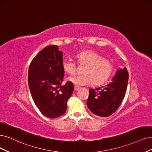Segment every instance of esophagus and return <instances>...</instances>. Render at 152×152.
I'll list each match as a JSON object with an SVG mask.
<instances>
[{"instance_id":"1","label":"esophagus","mask_w":152,"mask_h":152,"mask_svg":"<svg viewBox=\"0 0 152 152\" xmlns=\"http://www.w3.org/2000/svg\"><path fill=\"white\" fill-rule=\"evenodd\" d=\"M74 89H75V91H77V90H79V89H80V87H79V86H76V85H75V86H74Z\"/></svg>"}]
</instances>
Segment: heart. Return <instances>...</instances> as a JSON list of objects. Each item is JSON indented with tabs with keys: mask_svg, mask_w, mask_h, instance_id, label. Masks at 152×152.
Segmentation results:
<instances>
[{
	"mask_svg": "<svg viewBox=\"0 0 152 152\" xmlns=\"http://www.w3.org/2000/svg\"><path fill=\"white\" fill-rule=\"evenodd\" d=\"M76 58L80 65H85L83 70L84 75L69 77V81L76 85L86 86L92 83L99 85L107 80L113 72L112 62L93 50H86L77 53ZM63 67L67 74L74 75L76 72L77 64L69 58L63 61Z\"/></svg>",
	"mask_w": 152,
	"mask_h": 152,
	"instance_id": "obj_1",
	"label": "heart"
}]
</instances>
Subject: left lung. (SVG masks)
I'll return each instance as SVG.
<instances>
[{"label": "left lung", "instance_id": "1", "mask_svg": "<svg viewBox=\"0 0 152 152\" xmlns=\"http://www.w3.org/2000/svg\"><path fill=\"white\" fill-rule=\"evenodd\" d=\"M128 81L126 68L120 69L112 81L105 86L89 89L87 106L92 113L107 117L118 110L124 98Z\"/></svg>", "mask_w": 152, "mask_h": 152}]
</instances>
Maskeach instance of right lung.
Returning a JSON list of instances; mask_svg holds the SVG:
<instances>
[{"label":"right lung","mask_w":152,"mask_h":152,"mask_svg":"<svg viewBox=\"0 0 152 152\" xmlns=\"http://www.w3.org/2000/svg\"><path fill=\"white\" fill-rule=\"evenodd\" d=\"M63 54L57 46L44 48L32 60L28 83L32 98L41 113L49 118L63 114L73 92L72 83L64 80Z\"/></svg>","instance_id":"add662e5"}]
</instances>
